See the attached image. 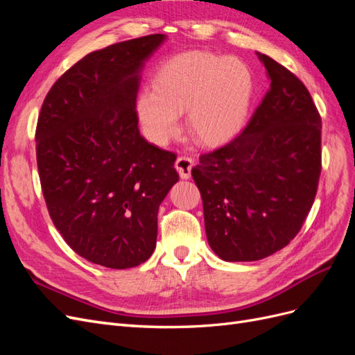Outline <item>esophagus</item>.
<instances>
[{
  "mask_svg": "<svg viewBox=\"0 0 355 355\" xmlns=\"http://www.w3.org/2000/svg\"><path fill=\"white\" fill-rule=\"evenodd\" d=\"M175 167L178 170V173L180 175L182 179H189L191 178V170L194 167V159L187 157V155H180L178 157Z\"/></svg>",
  "mask_w": 355,
  "mask_h": 355,
  "instance_id": "obj_1",
  "label": "esophagus"
}]
</instances>
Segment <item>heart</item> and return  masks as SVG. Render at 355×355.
<instances>
[{
	"mask_svg": "<svg viewBox=\"0 0 355 355\" xmlns=\"http://www.w3.org/2000/svg\"><path fill=\"white\" fill-rule=\"evenodd\" d=\"M253 93V75L244 62L192 51L158 69L153 90L137 96L136 112L145 136L155 145H166L178 135V115L187 112L189 135L201 145L216 146L244 127Z\"/></svg>",
	"mask_w": 355,
	"mask_h": 355,
	"instance_id": "1",
	"label": "heart"
}]
</instances>
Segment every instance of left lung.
<instances>
[{"mask_svg": "<svg viewBox=\"0 0 355 355\" xmlns=\"http://www.w3.org/2000/svg\"><path fill=\"white\" fill-rule=\"evenodd\" d=\"M270 90L249 124L192 168L211 250L252 262L282 250L313 207L321 173V118L296 75L266 55Z\"/></svg>", "mask_w": 355, "mask_h": 355, "instance_id": "8db88e82", "label": "left lung"}]
</instances>
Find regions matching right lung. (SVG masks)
<instances>
[{"instance_id": "obj_1", "label": "right lung", "mask_w": 355, "mask_h": 355, "mask_svg": "<svg viewBox=\"0 0 355 355\" xmlns=\"http://www.w3.org/2000/svg\"><path fill=\"white\" fill-rule=\"evenodd\" d=\"M164 34L89 53L53 84L38 116L37 166L50 218L89 262L125 270L157 244L176 155L139 132L136 96Z\"/></svg>"}]
</instances>
